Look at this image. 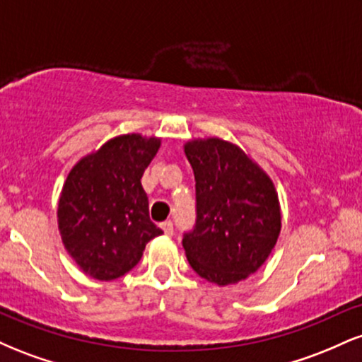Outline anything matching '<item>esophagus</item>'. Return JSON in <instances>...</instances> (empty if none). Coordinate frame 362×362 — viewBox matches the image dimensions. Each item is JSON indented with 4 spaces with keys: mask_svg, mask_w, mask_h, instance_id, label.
Listing matches in <instances>:
<instances>
[{
    "mask_svg": "<svg viewBox=\"0 0 362 362\" xmlns=\"http://www.w3.org/2000/svg\"><path fill=\"white\" fill-rule=\"evenodd\" d=\"M160 228L163 230V233L167 236H172L173 235V223L172 221H163L160 224Z\"/></svg>",
    "mask_w": 362,
    "mask_h": 362,
    "instance_id": "1",
    "label": "esophagus"
}]
</instances>
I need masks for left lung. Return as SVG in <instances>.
Instances as JSON below:
<instances>
[{"mask_svg":"<svg viewBox=\"0 0 362 362\" xmlns=\"http://www.w3.org/2000/svg\"><path fill=\"white\" fill-rule=\"evenodd\" d=\"M185 156L195 177V224L182 240L187 260L218 286L247 279L281 231L272 180L238 146L218 138L189 141Z\"/></svg>","mask_w":362,"mask_h":362,"instance_id":"8db88e82","label":"left lung"}]
</instances>
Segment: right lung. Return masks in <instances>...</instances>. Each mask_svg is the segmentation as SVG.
<instances>
[{"mask_svg": "<svg viewBox=\"0 0 362 362\" xmlns=\"http://www.w3.org/2000/svg\"><path fill=\"white\" fill-rule=\"evenodd\" d=\"M161 141L124 134L74 165L62 187L57 223L83 272L112 281L131 271L149 240L163 231L149 219L141 177Z\"/></svg>", "mask_w": 362, "mask_h": 362, "instance_id": "1", "label": "right lung"}]
</instances>
